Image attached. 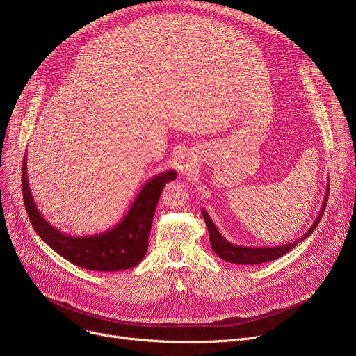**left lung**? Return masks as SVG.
Returning <instances> with one entry per match:
<instances>
[{"instance_id":"8db88e82","label":"left lung","mask_w":356,"mask_h":356,"mask_svg":"<svg viewBox=\"0 0 356 356\" xmlns=\"http://www.w3.org/2000/svg\"><path fill=\"white\" fill-rule=\"evenodd\" d=\"M327 196H329V186H327V192L325 195V200L322 203V209H321L319 215H317L316 220L313 222V225L309 228V231L298 241H303L305 238H307L316 229V227L319 225V222H321V219L323 216V212L326 209ZM202 215H203L204 223H207L208 231H209V241H211L212 250L215 251V254L219 258L225 259V261H228V263H232V264L248 266V264L268 263V261H273V259H277L280 257H283L284 254H287L290 250H293L298 244V241H294V242H290V244H286V245H282V247H270V248H266V247H241V245H235V244H231L228 239H225L219 234L218 228L215 227L213 220L207 213V211L202 209Z\"/></svg>"}]
</instances>
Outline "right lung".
<instances>
[{
  "instance_id": "right-lung-1",
  "label": "right lung",
  "mask_w": 356,
  "mask_h": 356,
  "mask_svg": "<svg viewBox=\"0 0 356 356\" xmlns=\"http://www.w3.org/2000/svg\"><path fill=\"white\" fill-rule=\"evenodd\" d=\"M177 177L175 170L149 179L131 204L124 219L108 231L89 236H70L56 229L37 209L23 160V199L33 228L46 244L74 266L92 271H121L136 267L148 250V235L164 184Z\"/></svg>"
}]
</instances>
